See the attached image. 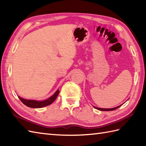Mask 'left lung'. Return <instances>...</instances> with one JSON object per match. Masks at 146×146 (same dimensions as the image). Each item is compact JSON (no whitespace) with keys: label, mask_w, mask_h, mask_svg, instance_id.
Instances as JSON below:
<instances>
[{"label":"left lung","mask_w":146,"mask_h":146,"mask_svg":"<svg viewBox=\"0 0 146 146\" xmlns=\"http://www.w3.org/2000/svg\"><path fill=\"white\" fill-rule=\"evenodd\" d=\"M121 105H122V104L119 105V106H118V107H114V108H102L96 107H94H94L95 108H96V109H97V110H100V111H111V110H115V109H117V108H119V107L121 106Z\"/></svg>","instance_id":"8db88e82"}]
</instances>
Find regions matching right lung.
<instances>
[{"label": "right lung", "mask_w": 146, "mask_h": 146, "mask_svg": "<svg viewBox=\"0 0 146 146\" xmlns=\"http://www.w3.org/2000/svg\"><path fill=\"white\" fill-rule=\"evenodd\" d=\"M59 93H60V91H59V90H57L51 97L43 101H38V100H27V99L23 98L20 97H19V96L18 97L20 99L21 101L27 107H31V108H42L51 104L52 102L56 100V98H57Z\"/></svg>", "instance_id": "obj_1"}]
</instances>
